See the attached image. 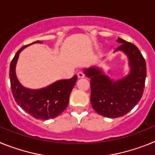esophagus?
<instances>
[{"instance_id":"1","label":"esophagus","mask_w":155,"mask_h":155,"mask_svg":"<svg viewBox=\"0 0 155 155\" xmlns=\"http://www.w3.org/2000/svg\"><path fill=\"white\" fill-rule=\"evenodd\" d=\"M78 77L79 78H84V74L82 73V72H78Z\"/></svg>"}]
</instances>
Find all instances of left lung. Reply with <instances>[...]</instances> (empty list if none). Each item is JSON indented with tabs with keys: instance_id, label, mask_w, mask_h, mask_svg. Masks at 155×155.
I'll use <instances>...</instances> for the list:
<instances>
[{
	"instance_id": "1",
	"label": "left lung",
	"mask_w": 155,
	"mask_h": 155,
	"mask_svg": "<svg viewBox=\"0 0 155 155\" xmlns=\"http://www.w3.org/2000/svg\"><path fill=\"white\" fill-rule=\"evenodd\" d=\"M115 52L127 55L130 71L120 79L110 78L98 67L84 68V74L91 79V103L94 111L108 118H117L127 114L142 97L146 79V63L139 49L121 38Z\"/></svg>"
}]
</instances>
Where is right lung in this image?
Listing matches in <instances>:
<instances>
[{
	"label": "right lung",
	"instance_id": "right-lung-1",
	"mask_svg": "<svg viewBox=\"0 0 155 155\" xmlns=\"http://www.w3.org/2000/svg\"><path fill=\"white\" fill-rule=\"evenodd\" d=\"M34 43H42V42L35 41L22 46L11 62L9 72L11 87L15 102L23 110L37 120H46L58 116L68 107L70 94L78 78L74 75L71 79L57 81L39 89H30L24 87L16 75V64L20 53L25 48Z\"/></svg>",
	"mask_w": 155,
	"mask_h": 155
}]
</instances>
